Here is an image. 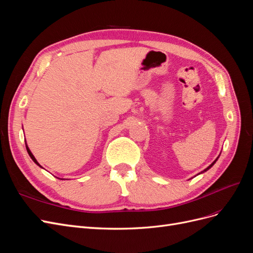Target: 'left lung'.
Listing matches in <instances>:
<instances>
[{"label":"left lung","instance_id":"8db88e82","mask_svg":"<svg viewBox=\"0 0 253 253\" xmlns=\"http://www.w3.org/2000/svg\"><path fill=\"white\" fill-rule=\"evenodd\" d=\"M217 158H218V157H217ZM217 158H216V159H215V160H214V162H213V163H212V164H211V165H210V166H209V167H208V168H207V169H205V170H204V171H203V172H206V171H207V170H209V169H210V168H211V167H212V166H213V165H214V164H215V163H216V160H217Z\"/></svg>","mask_w":253,"mask_h":253}]
</instances>
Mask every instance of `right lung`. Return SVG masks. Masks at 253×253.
<instances>
[{
    "label": "right lung",
    "instance_id": "add662e5",
    "mask_svg": "<svg viewBox=\"0 0 253 253\" xmlns=\"http://www.w3.org/2000/svg\"><path fill=\"white\" fill-rule=\"evenodd\" d=\"M26 150H27V153H28V155L30 156V158H32V159L34 160V162H35V164H37L38 166H39V167H41V166L39 165V163H38V162H37V159H36V158H35V156L33 155V153H32V152H30V150H29V148L27 147V145H26ZM41 168H42V167H41Z\"/></svg>",
    "mask_w": 253,
    "mask_h": 253
}]
</instances>
